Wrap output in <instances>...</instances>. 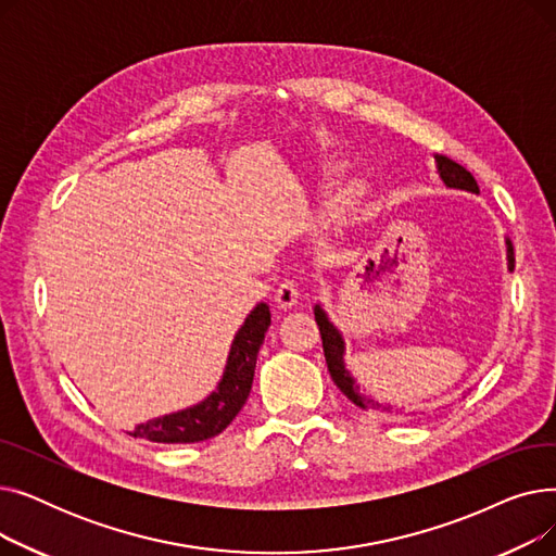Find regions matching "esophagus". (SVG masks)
<instances>
[{"instance_id": "esophagus-1", "label": "esophagus", "mask_w": 556, "mask_h": 556, "mask_svg": "<svg viewBox=\"0 0 556 556\" xmlns=\"http://www.w3.org/2000/svg\"><path fill=\"white\" fill-rule=\"evenodd\" d=\"M298 298H300V290H298V283L293 279H283L279 286H277V293H275V302L277 306L281 308H290L298 304Z\"/></svg>"}]
</instances>
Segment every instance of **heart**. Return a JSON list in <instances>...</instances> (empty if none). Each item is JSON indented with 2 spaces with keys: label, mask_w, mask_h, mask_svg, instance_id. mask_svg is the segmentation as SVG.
<instances>
[{
  "label": "heart",
  "mask_w": 556,
  "mask_h": 556,
  "mask_svg": "<svg viewBox=\"0 0 556 556\" xmlns=\"http://www.w3.org/2000/svg\"><path fill=\"white\" fill-rule=\"evenodd\" d=\"M358 195H361V189L352 187V189H346V191H344V193L340 195V202H342V204H344V207H346V204H354Z\"/></svg>",
  "instance_id": "obj_1"
}]
</instances>
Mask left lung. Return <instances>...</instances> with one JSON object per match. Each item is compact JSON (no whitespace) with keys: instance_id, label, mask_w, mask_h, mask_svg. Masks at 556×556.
I'll return each mask as SVG.
<instances>
[{"instance_id":"8db88e82","label":"left lung","mask_w":556,"mask_h":556,"mask_svg":"<svg viewBox=\"0 0 556 556\" xmlns=\"http://www.w3.org/2000/svg\"><path fill=\"white\" fill-rule=\"evenodd\" d=\"M434 162H437V170H440V178L444 180L446 187L451 189H464V191H473L478 193V182L473 175L466 170L464 166H459L457 162L444 157V155H434ZM507 258H509V270H514V248L511 243L507 241ZM315 323L319 327V336H323V346H325V358H327V367H329V374L333 378V383L340 388V392L356 403L358 407H363V410H376V413H386V415H401L399 410H394V405H388V403H378L374 399H367L361 388L356 386V381L352 378V374H349L344 369V340L340 336V331L329 323L327 313L315 306ZM415 415V413H410Z\"/></svg>"}]
</instances>
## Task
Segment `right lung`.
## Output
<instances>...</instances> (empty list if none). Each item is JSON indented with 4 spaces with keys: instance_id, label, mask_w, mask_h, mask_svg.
<instances>
[{
    "instance_id": "right-lung-1",
    "label": "right lung",
    "mask_w": 556,
    "mask_h": 556,
    "mask_svg": "<svg viewBox=\"0 0 556 556\" xmlns=\"http://www.w3.org/2000/svg\"><path fill=\"white\" fill-rule=\"evenodd\" d=\"M268 327L270 308L261 302L245 317L243 327L231 342L225 374L216 392H212L202 403L187 407V410L139 424L130 434L157 444H193L220 434L241 413L243 403L250 396L256 354Z\"/></svg>"
}]
</instances>
